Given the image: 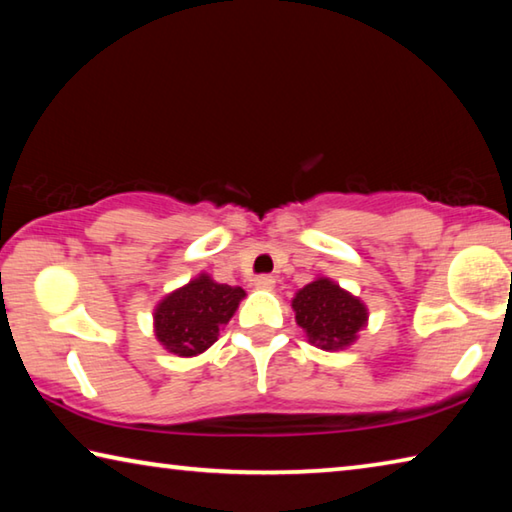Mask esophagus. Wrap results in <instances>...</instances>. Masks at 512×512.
Listing matches in <instances>:
<instances>
[{
  "label": "esophagus",
  "instance_id": "34e87169",
  "mask_svg": "<svg viewBox=\"0 0 512 512\" xmlns=\"http://www.w3.org/2000/svg\"><path fill=\"white\" fill-rule=\"evenodd\" d=\"M255 287L262 291H271L275 287V277L273 275H257L255 277Z\"/></svg>",
  "mask_w": 512,
  "mask_h": 512
}]
</instances>
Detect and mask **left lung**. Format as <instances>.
<instances>
[{
    "mask_svg": "<svg viewBox=\"0 0 512 512\" xmlns=\"http://www.w3.org/2000/svg\"><path fill=\"white\" fill-rule=\"evenodd\" d=\"M291 307L309 343L323 350L348 348L357 341L359 329L366 327L368 320L366 305L327 277H318L302 287Z\"/></svg>",
    "mask_w": 512,
    "mask_h": 512,
    "instance_id": "obj_1",
    "label": "left lung"
}]
</instances>
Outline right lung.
Masks as SVG:
<instances>
[{"label":"right lung","mask_w":512,"mask_h":512,"mask_svg":"<svg viewBox=\"0 0 512 512\" xmlns=\"http://www.w3.org/2000/svg\"><path fill=\"white\" fill-rule=\"evenodd\" d=\"M244 296L241 287L219 284L201 273L155 307V336L164 350L178 357H196L219 339V329L235 316Z\"/></svg>","instance_id":"1"}]
</instances>
